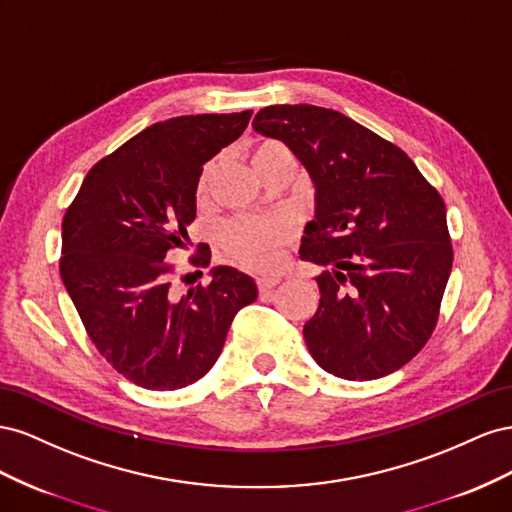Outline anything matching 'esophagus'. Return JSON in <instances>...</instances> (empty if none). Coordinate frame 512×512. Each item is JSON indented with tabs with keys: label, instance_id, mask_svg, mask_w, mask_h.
Returning <instances> with one entry per match:
<instances>
[{
	"label": "esophagus",
	"instance_id": "34e87169",
	"mask_svg": "<svg viewBox=\"0 0 512 512\" xmlns=\"http://www.w3.org/2000/svg\"><path fill=\"white\" fill-rule=\"evenodd\" d=\"M279 283H281L279 276H259V279H257L259 294H261V296H268L270 291H272L276 285H279Z\"/></svg>",
	"mask_w": 512,
	"mask_h": 512
}]
</instances>
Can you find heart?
Masks as SVG:
<instances>
[{
    "instance_id": "heart-1",
    "label": "heart",
    "mask_w": 512,
    "mask_h": 512,
    "mask_svg": "<svg viewBox=\"0 0 512 512\" xmlns=\"http://www.w3.org/2000/svg\"><path fill=\"white\" fill-rule=\"evenodd\" d=\"M285 152V145L279 141H261L253 152V165L268 154ZM212 175V165L201 173L197 186L199 199L206 197ZM294 238V225L287 216H266V218H238L223 229V244L227 253L238 264L255 270H272L283 264L285 248Z\"/></svg>"
}]
</instances>
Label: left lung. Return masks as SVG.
I'll use <instances>...</instances> for the list:
<instances>
[{
	"mask_svg": "<svg viewBox=\"0 0 512 512\" xmlns=\"http://www.w3.org/2000/svg\"><path fill=\"white\" fill-rule=\"evenodd\" d=\"M253 128L283 141L315 184L300 257L328 270L304 324L311 356L352 382L401 369L433 334L452 268L442 195L401 148L339 111L272 105Z\"/></svg>",
	"mask_w": 512,
	"mask_h": 512,
	"instance_id": "obj_1",
	"label": "left lung"
}]
</instances>
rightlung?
<instances>
[{"label":"right lung","mask_w":512,"mask_h":512,"mask_svg":"<svg viewBox=\"0 0 512 512\" xmlns=\"http://www.w3.org/2000/svg\"><path fill=\"white\" fill-rule=\"evenodd\" d=\"M253 111L152 124L85 175L62 221L60 274L100 356L148 390L195 384L221 356L233 317L255 302L251 276L212 268L178 296L173 253L191 246L203 163L236 141ZM191 266H210L199 244Z\"/></svg>","instance_id":"1"}]
</instances>
